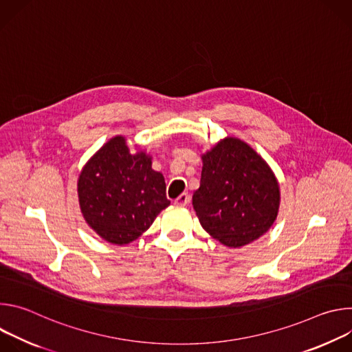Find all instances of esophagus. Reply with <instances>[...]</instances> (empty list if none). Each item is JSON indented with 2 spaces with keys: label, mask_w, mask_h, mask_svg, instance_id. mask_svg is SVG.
I'll use <instances>...</instances> for the list:
<instances>
[{
  "label": "esophagus",
  "mask_w": 352,
  "mask_h": 352,
  "mask_svg": "<svg viewBox=\"0 0 352 352\" xmlns=\"http://www.w3.org/2000/svg\"><path fill=\"white\" fill-rule=\"evenodd\" d=\"M189 204V195L188 193H181L175 200H174V205L175 206H179V208H182V206H186Z\"/></svg>",
  "instance_id": "obj_1"
}]
</instances>
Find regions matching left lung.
Instances as JSON below:
<instances>
[{
  "instance_id": "obj_1",
  "label": "left lung",
  "mask_w": 352,
  "mask_h": 352,
  "mask_svg": "<svg viewBox=\"0 0 352 352\" xmlns=\"http://www.w3.org/2000/svg\"><path fill=\"white\" fill-rule=\"evenodd\" d=\"M200 186L192 205L202 227L228 248L256 241L273 226L280 186L269 164L236 138H224L202 155Z\"/></svg>"
}]
</instances>
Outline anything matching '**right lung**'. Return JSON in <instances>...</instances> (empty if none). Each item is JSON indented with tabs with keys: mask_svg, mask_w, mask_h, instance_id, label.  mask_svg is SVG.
<instances>
[{
	"mask_svg": "<svg viewBox=\"0 0 352 352\" xmlns=\"http://www.w3.org/2000/svg\"><path fill=\"white\" fill-rule=\"evenodd\" d=\"M85 221L104 241L125 245L139 238L170 206L162 173L152 157L129 152L126 139L111 138L85 164L78 179Z\"/></svg>",
	"mask_w": 352,
	"mask_h": 352,
	"instance_id": "add662e5",
	"label": "right lung"
}]
</instances>
